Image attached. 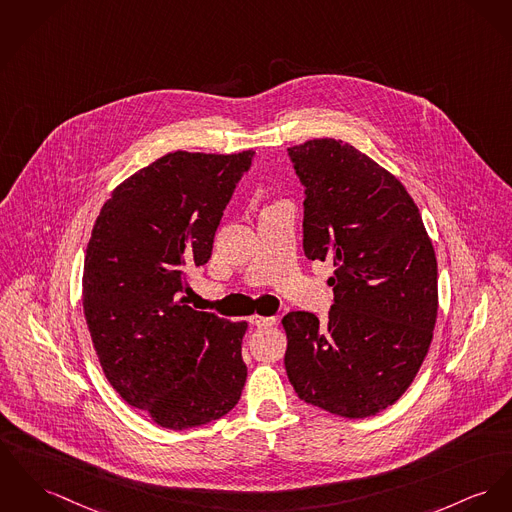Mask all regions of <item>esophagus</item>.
I'll list each match as a JSON object with an SVG mask.
<instances>
[{
    "label": "esophagus",
    "instance_id": "esophagus-1",
    "mask_svg": "<svg viewBox=\"0 0 512 512\" xmlns=\"http://www.w3.org/2000/svg\"><path fill=\"white\" fill-rule=\"evenodd\" d=\"M275 322H277V320H275L273 316H258V314H256V316H252V318H250V324H252V326H256V328L273 326Z\"/></svg>",
    "mask_w": 512,
    "mask_h": 512
}]
</instances>
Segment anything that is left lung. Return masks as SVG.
<instances>
[{"instance_id": "left-lung-1", "label": "left lung", "mask_w": 512, "mask_h": 512, "mask_svg": "<svg viewBox=\"0 0 512 512\" xmlns=\"http://www.w3.org/2000/svg\"><path fill=\"white\" fill-rule=\"evenodd\" d=\"M305 186L303 248L332 260L326 322L289 312L285 371L307 404L357 419L392 406L417 375L437 322V258L402 182L332 137L289 147Z\"/></svg>"}]
</instances>
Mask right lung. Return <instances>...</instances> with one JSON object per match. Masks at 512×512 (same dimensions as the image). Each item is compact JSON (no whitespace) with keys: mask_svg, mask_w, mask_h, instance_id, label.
<instances>
[{"mask_svg":"<svg viewBox=\"0 0 512 512\" xmlns=\"http://www.w3.org/2000/svg\"><path fill=\"white\" fill-rule=\"evenodd\" d=\"M254 151H174L124 180L103 205L85 254L83 310L114 390L157 425L182 431L239 404L246 322L184 303L188 270L215 231Z\"/></svg>","mask_w":512,"mask_h":512,"instance_id":"add662e5","label":"right lung"}]
</instances>
